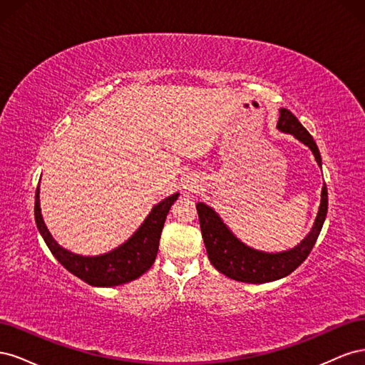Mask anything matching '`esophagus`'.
Returning a JSON list of instances; mask_svg holds the SVG:
<instances>
[{"label": "esophagus", "instance_id": "esophagus-1", "mask_svg": "<svg viewBox=\"0 0 365 365\" xmlns=\"http://www.w3.org/2000/svg\"><path fill=\"white\" fill-rule=\"evenodd\" d=\"M184 189L189 190V192H196V190H200V184H197L196 180L189 178L184 182Z\"/></svg>", "mask_w": 365, "mask_h": 365}]
</instances>
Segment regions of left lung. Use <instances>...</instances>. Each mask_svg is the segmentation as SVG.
Returning a JSON list of instances; mask_svg holds the SVG:
<instances>
[{"instance_id":"left-lung-1","label":"left lung","mask_w":365,"mask_h":365,"mask_svg":"<svg viewBox=\"0 0 365 365\" xmlns=\"http://www.w3.org/2000/svg\"><path fill=\"white\" fill-rule=\"evenodd\" d=\"M277 128L292 134L295 138L304 143L306 146L311 148L317 163L322 165V155H319L312 135L288 109H280ZM196 210L197 215H200V225L208 259L213 263V267L227 277L237 282L268 283L289 275L311 254L327 215V187L326 184L323 187L322 205H319V212L312 231L300 245L284 252L268 254L252 250L233 236V233L215 213L213 208L207 207L202 202H197Z\"/></svg>"}]
</instances>
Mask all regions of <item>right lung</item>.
Instances as JSON below:
<instances>
[{"instance_id":"1","label":"right lung","mask_w":365,"mask_h":365,"mask_svg":"<svg viewBox=\"0 0 365 365\" xmlns=\"http://www.w3.org/2000/svg\"><path fill=\"white\" fill-rule=\"evenodd\" d=\"M176 197H178V193L165 197L164 201L152 208L145 222L128 242L117 250L97 257L77 256V254L61 248L54 242L41 216L39 187L36 189L35 219L47 247L65 269H68L76 277H79L88 284L108 288V286H118L135 280L152 267L157 259L165 217H168Z\"/></svg>"}]
</instances>
